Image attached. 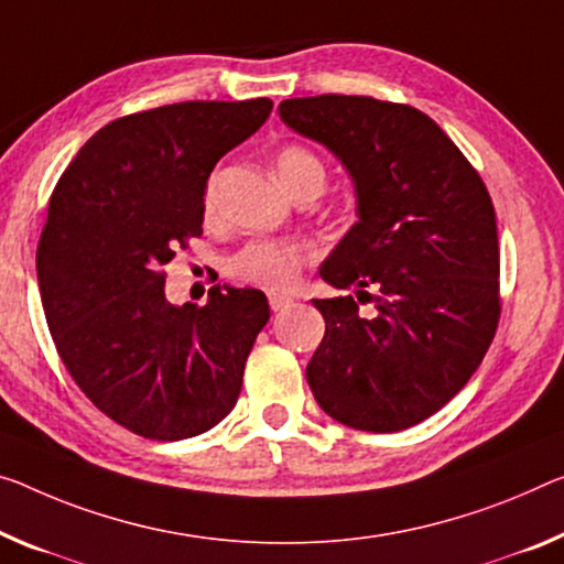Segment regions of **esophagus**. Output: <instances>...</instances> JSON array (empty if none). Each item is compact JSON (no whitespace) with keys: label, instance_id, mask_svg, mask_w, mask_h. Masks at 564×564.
I'll list each match as a JSON object with an SVG mask.
<instances>
[{"label":"esophagus","instance_id":"34e87169","mask_svg":"<svg viewBox=\"0 0 564 564\" xmlns=\"http://www.w3.org/2000/svg\"><path fill=\"white\" fill-rule=\"evenodd\" d=\"M290 305H292V297H288V294H270L272 312H282V310H288Z\"/></svg>","mask_w":564,"mask_h":564}]
</instances>
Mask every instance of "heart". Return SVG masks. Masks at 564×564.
I'll list each match as a JSON object with an SVG mask.
<instances>
[{
    "label": "heart",
    "instance_id": "b5f03b06",
    "mask_svg": "<svg viewBox=\"0 0 564 564\" xmlns=\"http://www.w3.org/2000/svg\"><path fill=\"white\" fill-rule=\"evenodd\" d=\"M276 173L282 184L292 194L305 181H325V169L312 151L302 145H288L276 155ZM206 212L214 209V178L206 184L204 192ZM312 252L302 241L284 239H257L249 241L245 249L229 259V274L241 282L257 284V288L282 292L297 284L300 272L310 264Z\"/></svg>",
    "mask_w": 564,
    "mask_h": 564
}]
</instances>
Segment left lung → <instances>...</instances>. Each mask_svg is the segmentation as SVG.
I'll use <instances>...</instances> for the list:
<instances>
[{"mask_svg": "<svg viewBox=\"0 0 564 564\" xmlns=\"http://www.w3.org/2000/svg\"><path fill=\"white\" fill-rule=\"evenodd\" d=\"M294 133L323 143L355 186L358 221L319 276L352 294L312 300L325 337L312 395L345 426L411 429L462 391L499 323V239L487 186L426 112L362 95L280 102ZM376 289L370 295L367 290Z\"/></svg>", "mask_w": 564, "mask_h": 564, "instance_id": "1", "label": "left lung"}]
</instances>
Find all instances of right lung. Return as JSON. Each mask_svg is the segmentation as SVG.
I'll return each instance as SVG.
<instances>
[{
	"instance_id": "1",
	"label": "right lung",
	"mask_w": 564,
	"mask_h": 564,
	"mask_svg": "<svg viewBox=\"0 0 564 564\" xmlns=\"http://www.w3.org/2000/svg\"><path fill=\"white\" fill-rule=\"evenodd\" d=\"M270 112V98L192 100L118 118L50 196L37 245L50 335L80 391L143 438L214 429L270 319L259 290L216 284L204 307L171 305L163 290L176 247L202 237L209 173Z\"/></svg>"
}]
</instances>
